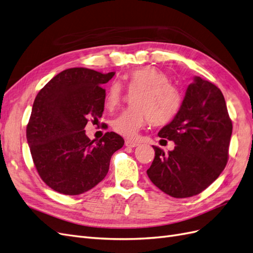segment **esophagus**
I'll list each match as a JSON object with an SVG mask.
<instances>
[{
  "label": "esophagus",
  "instance_id": "34e87169",
  "mask_svg": "<svg viewBox=\"0 0 253 253\" xmlns=\"http://www.w3.org/2000/svg\"><path fill=\"white\" fill-rule=\"evenodd\" d=\"M125 144L126 145V147H127V148H135V147H137V145H138L139 143H138V142H136V141H131V140H126Z\"/></svg>",
  "mask_w": 253,
  "mask_h": 253
}]
</instances>
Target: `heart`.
Returning <instances> with one entry per match:
<instances>
[{
	"label": "heart",
	"instance_id": "1",
	"mask_svg": "<svg viewBox=\"0 0 253 253\" xmlns=\"http://www.w3.org/2000/svg\"><path fill=\"white\" fill-rule=\"evenodd\" d=\"M129 90H138L133 99L136 106L129 108L113 120L114 131L126 138L132 139L150 119L155 126L165 125L177 114L181 96L179 90L172 85L168 75L155 66H144L125 76ZM122 87L113 82L106 90L104 106L113 111L120 104Z\"/></svg>",
	"mask_w": 253,
	"mask_h": 253
}]
</instances>
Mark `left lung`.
Instances as JSON below:
<instances>
[{"label": "left lung", "mask_w": 253, "mask_h": 253, "mask_svg": "<svg viewBox=\"0 0 253 253\" xmlns=\"http://www.w3.org/2000/svg\"><path fill=\"white\" fill-rule=\"evenodd\" d=\"M231 134L223 93L213 83L194 77L179 111L158 133L174 141L175 148L165 153L153 147L155 157L147 171L149 178L175 198L200 194L225 169Z\"/></svg>", "instance_id": "obj_1"}]
</instances>
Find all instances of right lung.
Listing matches in <instances>:
<instances>
[{
  "label": "right lung",
  "instance_id": "right-lung-1",
  "mask_svg": "<svg viewBox=\"0 0 253 253\" xmlns=\"http://www.w3.org/2000/svg\"><path fill=\"white\" fill-rule=\"evenodd\" d=\"M114 75L68 68L35 99L27 142L40 177L59 193L79 195L94 188L108 174L112 155L124 147V138L116 133H105L94 143L84 131L89 118L102 116L103 84Z\"/></svg>",
  "mask_w": 253,
  "mask_h": 253
}]
</instances>
